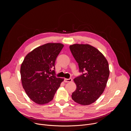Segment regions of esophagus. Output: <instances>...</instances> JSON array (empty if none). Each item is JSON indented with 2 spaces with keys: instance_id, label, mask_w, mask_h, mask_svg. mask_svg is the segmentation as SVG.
<instances>
[{
  "instance_id": "esophagus-1",
  "label": "esophagus",
  "mask_w": 131,
  "mask_h": 131,
  "mask_svg": "<svg viewBox=\"0 0 131 131\" xmlns=\"http://www.w3.org/2000/svg\"><path fill=\"white\" fill-rule=\"evenodd\" d=\"M72 79L71 78H69V79H66V78H65V79H64V81L65 82H72Z\"/></svg>"
}]
</instances>
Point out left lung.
I'll return each mask as SVG.
<instances>
[{
	"instance_id": "8db88e82",
	"label": "left lung",
	"mask_w": 131,
	"mask_h": 131,
	"mask_svg": "<svg viewBox=\"0 0 131 131\" xmlns=\"http://www.w3.org/2000/svg\"><path fill=\"white\" fill-rule=\"evenodd\" d=\"M69 48L79 71H85L73 79L77 88L71 98L81 105H90L100 97L106 86L110 72L108 61L98 49L89 44H73Z\"/></svg>"
}]
</instances>
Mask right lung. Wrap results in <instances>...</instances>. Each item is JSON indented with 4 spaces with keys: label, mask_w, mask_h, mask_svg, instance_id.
Segmentation results:
<instances>
[{
    "label": "right lung",
    "mask_w": 131,
    "mask_h": 131,
    "mask_svg": "<svg viewBox=\"0 0 131 131\" xmlns=\"http://www.w3.org/2000/svg\"><path fill=\"white\" fill-rule=\"evenodd\" d=\"M61 43H48L34 49L25 57L20 73L23 88L35 103L45 105L51 102L64 81L54 74L55 62L64 47Z\"/></svg>",
    "instance_id": "right-lung-1"
}]
</instances>
